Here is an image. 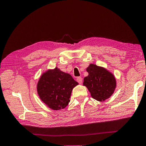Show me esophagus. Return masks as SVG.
Returning a JSON list of instances; mask_svg holds the SVG:
<instances>
[{
	"mask_svg": "<svg viewBox=\"0 0 146 146\" xmlns=\"http://www.w3.org/2000/svg\"><path fill=\"white\" fill-rule=\"evenodd\" d=\"M76 81H77L79 84H81L82 83V77H80V76H79V77H77V78H76Z\"/></svg>",
	"mask_w": 146,
	"mask_h": 146,
	"instance_id": "esophagus-1",
	"label": "esophagus"
}]
</instances>
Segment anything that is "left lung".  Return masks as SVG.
<instances>
[{"label": "left lung", "instance_id": "left-lung-1", "mask_svg": "<svg viewBox=\"0 0 146 146\" xmlns=\"http://www.w3.org/2000/svg\"><path fill=\"white\" fill-rule=\"evenodd\" d=\"M87 71L89 75L84 78L83 84L91 96L99 102L109 98L116 87L114 76L106 69L92 64L87 68Z\"/></svg>", "mask_w": 146, "mask_h": 146}]
</instances>
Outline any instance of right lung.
Segmentation results:
<instances>
[{"instance_id": "1", "label": "right lung", "mask_w": 146, "mask_h": 146, "mask_svg": "<svg viewBox=\"0 0 146 146\" xmlns=\"http://www.w3.org/2000/svg\"><path fill=\"white\" fill-rule=\"evenodd\" d=\"M78 84L70 74L55 68L42 75L37 90L39 98L48 107L57 110L68 105L72 90Z\"/></svg>"}]
</instances>
